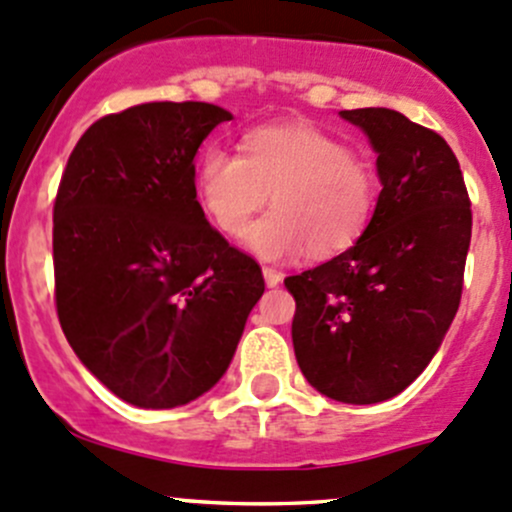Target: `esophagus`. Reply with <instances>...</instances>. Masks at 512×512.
<instances>
[{
  "label": "esophagus",
  "instance_id": "obj_1",
  "mask_svg": "<svg viewBox=\"0 0 512 512\" xmlns=\"http://www.w3.org/2000/svg\"><path fill=\"white\" fill-rule=\"evenodd\" d=\"M262 275H265L267 287H277L282 282V272L275 267H262Z\"/></svg>",
  "mask_w": 512,
  "mask_h": 512
}]
</instances>
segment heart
<instances>
[{
    "mask_svg": "<svg viewBox=\"0 0 512 512\" xmlns=\"http://www.w3.org/2000/svg\"><path fill=\"white\" fill-rule=\"evenodd\" d=\"M193 185L227 237H240L272 193L275 208L247 232L262 260H289L307 245L314 257L339 255L364 235L381 198L374 165L307 123L255 128L242 153L210 143L195 160Z\"/></svg>",
    "mask_w": 512,
    "mask_h": 512,
    "instance_id": "b5f03b06",
    "label": "heart"
}]
</instances>
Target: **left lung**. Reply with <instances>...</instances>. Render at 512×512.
<instances>
[{
    "label": "left lung",
    "instance_id": "1",
    "mask_svg": "<svg viewBox=\"0 0 512 512\" xmlns=\"http://www.w3.org/2000/svg\"><path fill=\"white\" fill-rule=\"evenodd\" d=\"M379 153L381 198L364 235L285 280L292 344L309 384L344 404L401 394L441 347L458 312L471 198L456 153L391 108L342 111Z\"/></svg>",
    "mask_w": 512,
    "mask_h": 512
}]
</instances>
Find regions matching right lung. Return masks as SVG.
Listing matches in <instances>:
<instances>
[{"instance_id": "1", "label": "right lung", "mask_w": 512, "mask_h": 512, "mask_svg": "<svg viewBox=\"0 0 512 512\" xmlns=\"http://www.w3.org/2000/svg\"><path fill=\"white\" fill-rule=\"evenodd\" d=\"M225 108L138 103L91 123L54 200V299L86 369L118 399L173 409L213 389L265 292L205 220L195 153Z\"/></svg>"}]
</instances>
